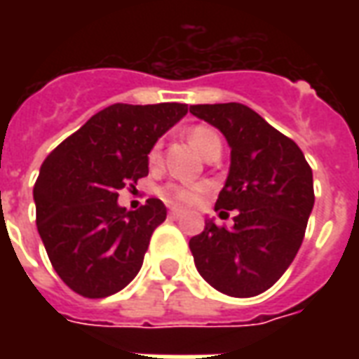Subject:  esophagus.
<instances>
[{
    "mask_svg": "<svg viewBox=\"0 0 359 359\" xmlns=\"http://www.w3.org/2000/svg\"><path fill=\"white\" fill-rule=\"evenodd\" d=\"M169 215H171V219H179L180 215H182V210H180V208H171Z\"/></svg>",
    "mask_w": 359,
    "mask_h": 359,
    "instance_id": "34e87169",
    "label": "esophagus"
}]
</instances>
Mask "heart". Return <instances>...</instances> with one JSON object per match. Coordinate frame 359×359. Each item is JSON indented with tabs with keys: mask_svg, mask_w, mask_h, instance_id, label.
I'll return each instance as SVG.
<instances>
[{
	"mask_svg": "<svg viewBox=\"0 0 359 359\" xmlns=\"http://www.w3.org/2000/svg\"><path fill=\"white\" fill-rule=\"evenodd\" d=\"M188 140L194 146L202 156H208L213 148H221V138L219 134L210 128V126L198 125L194 128H190L188 133ZM149 163L157 165L161 161V144H156L154 148L149 149ZM203 188L198 187V184H167V187L161 188V194L167 198V200H175V202L182 203H192L196 202L200 196H202Z\"/></svg>",
	"mask_w": 359,
	"mask_h": 359,
	"instance_id": "1",
	"label": "heart"
}]
</instances>
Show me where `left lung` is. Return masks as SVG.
<instances>
[{
	"label": "left lung",
	"instance_id": "1",
	"mask_svg": "<svg viewBox=\"0 0 359 359\" xmlns=\"http://www.w3.org/2000/svg\"><path fill=\"white\" fill-rule=\"evenodd\" d=\"M231 146V171L215 210L236 211L234 225L205 221L190 238L198 273L215 290L252 298L292 264L313 210V175L298 144L244 103L190 105ZM226 213V212H221Z\"/></svg>",
	"mask_w": 359,
	"mask_h": 359
}]
</instances>
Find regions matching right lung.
<instances>
[{"label":"right lung","mask_w":359,"mask_h":359,"mask_svg":"<svg viewBox=\"0 0 359 359\" xmlns=\"http://www.w3.org/2000/svg\"><path fill=\"white\" fill-rule=\"evenodd\" d=\"M188 113L187 103H113L43 159L34 184L36 225L61 280L84 298L123 290L167 217L161 200L118 208V190L148 177V154Z\"/></svg>","instance_id":"add662e5"}]
</instances>
